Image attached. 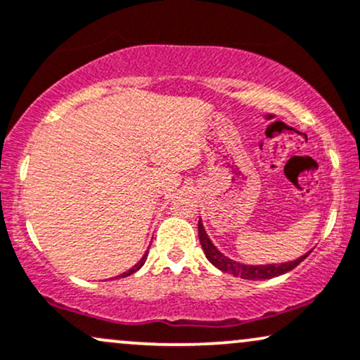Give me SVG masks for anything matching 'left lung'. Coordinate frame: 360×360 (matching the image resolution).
Here are the masks:
<instances>
[{"label": "left lung", "instance_id": "8db88e82", "mask_svg": "<svg viewBox=\"0 0 360 360\" xmlns=\"http://www.w3.org/2000/svg\"><path fill=\"white\" fill-rule=\"evenodd\" d=\"M198 236H200V243L201 248H203L205 256L208 258L213 266H217L219 270L225 271V274H231L234 276H240V278L246 280H266V278H274V276L283 275L287 271L294 270L299 263L304 262V259L309 256V252L302 255L301 258L294 259V262H287V263H280V264H244L239 262H234V259L227 258V256L222 255L210 240V238L205 232L203 224H201V219L198 222Z\"/></svg>", "mask_w": 360, "mask_h": 360}]
</instances>
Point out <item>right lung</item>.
Instances as JSON below:
<instances>
[{
  "label": "right lung",
  "mask_w": 360,
  "mask_h": 360,
  "mask_svg": "<svg viewBox=\"0 0 360 360\" xmlns=\"http://www.w3.org/2000/svg\"><path fill=\"white\" fill-rule=\"evenodd\" d=\"M147 256H148V252H145V255H143V256H141V259H140V262H138V263L135 264V266H133V268H129V270H128V271H124V274H121V275H117V276H121V278H122V276H128V275L135 274V271H138V270H140V268H141V266H143V263H145V262H147Z\"/></svg>",
  "instance_id": "1"
}]
</instances>
